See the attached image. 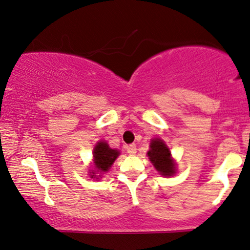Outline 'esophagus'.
<instances>
[{
	"label": "esophagus",
	"instance_id": "1",
	"mask_svg": "<svg viewBox=\"0 0 250 250\" xmlns=\"http://www.w3.org/2000/svg\"><path fill=\"white\" fill-rule=\"evenodd\" d=\"M136 150H137V148H136L135 144H130L127 146V152L129 154H131V156H134V154L136 153Z\"/></svg>",
	"mask_w": 250,
	"mask_h": 250
}]
</instances>
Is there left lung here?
Wrapping results in <instances>:
<instances>
[{"instance_id": "left-lung-1", "label": "left lung", "mask_w": 250, "mask_h": 250, "mask_svg": "<svg viewBox=\"0 0 250 250\" xmlns=\"http://www.w3.org/2000/svg\"><path fill=\"white\" fill-rule=\"evenodd\" d=\"M147 156L158 172L164 176H170L175 173V166L170 158L168 147L160 140H152Z\"/></svg>"}]
</instances>
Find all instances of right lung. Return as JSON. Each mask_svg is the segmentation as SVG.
Listing matches in <instances>:
<instances>
[{
    "label": "right lung",
    "mask_w": 250,
    "mask_h": 250,
    "mask_svg": "<svg viewBox=\"0 0 250 250\" xmlns=\"http://www.w3.org/2000/svg\"><path fill=\"white\" fill-rule=\"evenodd\" d=\"M118 150H113L109 147V145L105 143V142H99L96 145L93 150V157H94V167L96 169L92 170L93 175H91V178L96 176L94 172H107L109 169V167L113 165L114 160L119 156ZM98 179V178H96Z\"/></svg>",
    "instance_id": "add662e5"
}]
</instances>
